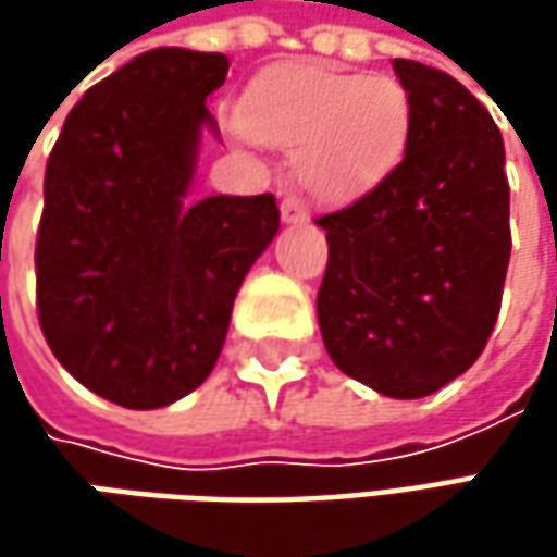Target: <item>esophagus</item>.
<instances>
[{"mask_svg": "<svg viewBox=\"0 0 557 557\" xmlns=\"http://www.w3.org/2000/svg\"><path fill=\"white\" fill-rule=\"evenodd\" d=\"M282 220L285 223H307L310 220V207L300 195H285L282 201Z\"/></svg>", "mask_w": 557, "mask_h": 557, "instance_id": "1", "label": "esophagus"}]
</instances>
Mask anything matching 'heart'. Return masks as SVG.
Returning <instances> with one entry per match:
<instances>
[{"mask_svg":"<svg viewBox=\"0 0 557 557\" xmlns=\"http://www.w3.org/2000/svg\"><path fill=\"white\" fill-rule=\"evenodd\" d=\"M235 133L294 154V176L322 201H354L387 180L412 133V101L384 74L278 64L257 76Z\"/></svg>","mask_w":557,"mask_h":557,"instance_id":"obj_1","label":"heart"}]
</instances>
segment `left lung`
Masks as SVG:
<instances>
[{
	"label": "left lung",
	"mask_w": 557,
	"mask_h": 557,
	"mask_svg": "<svg viewBox=\"0 0 557 557\" xmlns=\"http://www.w3.org/2000/svg\"><path fill=\"white\" fill-rule=\"evenodd\" d=\"M412 133L387 180L319 216L329 267L315 312L334 366L418 399L468 372L503 307L511 257L499 126L456 76L396 58Z\"/></svg>",
	"instance_id": "obj_1"
}]
</instances>
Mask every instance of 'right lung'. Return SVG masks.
<instances>
[{
  "instance_id": "add662e5",
  "label": "right lung",
  "mask_w": 557,
  "mask_h": 557,
  "mask_svg": "<svg viewBox=\"0 0 557 557\" xmlns=\"http://www.w3.org/2000/svg\"><path fill=\"white\" fill-rule=\"evenodd\" d=\"M220 52L154 49L104 76L54 141L36 228V315L54 359L98 396L158 409L223 350L250 263L278 232L272 195L185 203Z\"/></svg>"
}]
</instances>
